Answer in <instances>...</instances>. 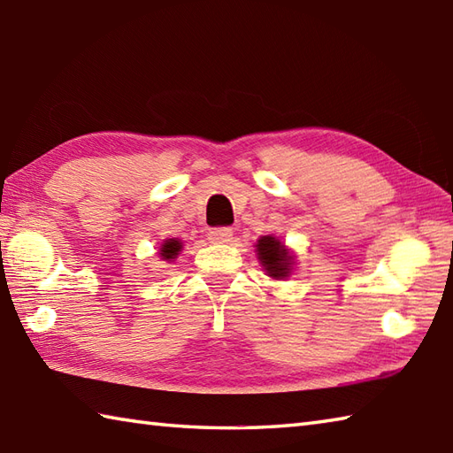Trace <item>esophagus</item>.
<instances>
[{"label":"esophagus","instance_id":"obj_1","mask_svg":"<svg viewBox=\"0 0 453 453\" xmlns=\"http://www.w3.org/2000/svg\"><path fill=\"white\" fill-rule=\"evenodd\" d=\"M232 237H234L232 227H216L208 232L210 243H229L232 242Z\"/></svg>","mask_w":453,"mask_h":453}]
</instances>
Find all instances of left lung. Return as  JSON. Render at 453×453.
I'll use <instances>...</instances> for the list:
<instances>
[{
  "label": "left lung",
  "instance_id": "8db88e82",
  "mask_svg": "<svg viewBox=\"0 0 453 453\" xmlns=\"http://www.w3.org/2000/svg\"><path fill=\"white\" fill-rule=\"evenodd\" d=\"M255 253L265 274L271 279L285 280L295 271V253L277 235H261L255 243Z\"/></svg>",
  "mask_w": 453,
  "mask_h": 453
}]
</instances>
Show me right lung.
<instances>
[{"mask_svg": "<svg viewBox=\"0 0 453 453\" xmlns=\"http://www.w3.org/2000/svg\"><path fill=\"white\" fill-rule=\"evenodd\" d=\"M180 251H182L180 239L179 237H168L161 243V247H158V257H161V259L166 261V263H173L176 257L180 255Z\"/></svg>", "mask_w": 453, "mask_h": 453, "instance_id": "right-lung-1", "label": "right lung"}]
</instances>
